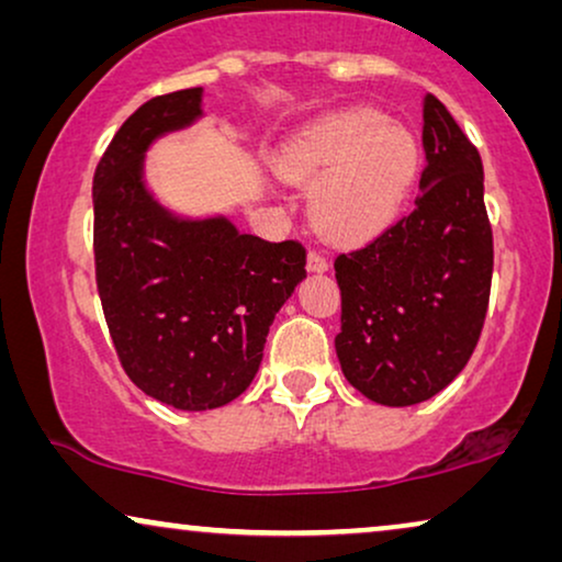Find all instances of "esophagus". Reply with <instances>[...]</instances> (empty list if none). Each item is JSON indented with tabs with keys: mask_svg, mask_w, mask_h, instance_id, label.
<instances>
[{
	"mask_svg": "<svg viewBox=\"0 0 562 562\" xmlns=\"http://www.w3.org/2000/svg\"><path fill=\"white\" fill-rule=\"evenodd\" d=\"M306 268H310L312 273H325L327 268H329V263H327V258L322 256L319 250H310V256H306Z\"/></svg>",
	"mask_w": 562,
	"mask_h": 562,
	"instance_id": "34e87169",
	"label": "esophagus"
}]
</instances>
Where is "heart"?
<instances>
[{
	"label": "heart",
	"mask_w": 562,
	"mask_h": 562,
	"mask_svg": "<svg viewBox=\"0 0 562 562\" xmlns=\"http://www.w3.org/2000/svg\"><path fill=\"white\" fill-rule=\"evenodd\" d=\"M283 179L314 187L312 220L335 243L386 229L419 171V145L379 110H348L306 127L281 150Z\"/></svg>",
	"instance_id": "b5f03b06"
}]
</instances>
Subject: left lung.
I'll return each instance as SVG.
<instances>
[{"label": "left lung", "instance_id": "8db88e82", "mask_svg": "<svg viewBox=\"0 0 562 562\" xmlns=\"http://www.w3.org/2000/svg\"><path fill=\"white\" fill-rule=\"evenodd\" d=\"M425 171L414 210L335 258V350L345 379L383 406L427 402L471 360L488 312L494 233L483 164L440 99L422 102Z\"/></svg>", "mask_w": 562, "mask_h": 562}]
</instances>
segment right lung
<instances>
[{
	"label": "right lung",
	"instance_id": "right-lung-1",
	"mask_svg": "<svg viewBox=\"0 0 562 562\" xmlns=\"http://www.w3.org/2000/svg\"><path fill=\"white\" fill-rule=\"evenodd\" d=\"M202 89L153 97L94 173L97 289L130 381L173 409L225 406L256 379L268 329L306 276L299 240L176 220L143 187V153L202 114Z\"/></svg>",
	"mask_w": 562,
	"mask_h": 562
}]
</instances>
